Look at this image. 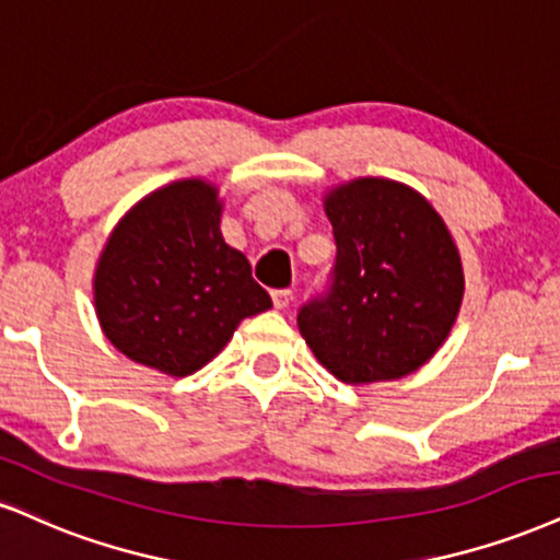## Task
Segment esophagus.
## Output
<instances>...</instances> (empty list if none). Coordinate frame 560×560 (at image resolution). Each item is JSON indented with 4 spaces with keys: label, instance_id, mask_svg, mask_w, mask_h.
I'll list each match as a JSON object with an SVG mask.
<instances>
[{
    "label": "esophagus",
    "instance_id": "1",
    "mask_svg": "<svg viewBox=\"0 0 560 560\" xmlns=\"http://www.w3.org/2000/svg\"><path fill=\"white\" fill-rule=\"evenodd\" d=\"M293 299V291H288V288H280V291H272V303L275 308H288V303Z\"/></svg>",
    "mask_w": 560,
    "mask_h": 560
}]
</instances>
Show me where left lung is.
<instances>
[{
    "mask_svg": "<svg viewBox=\"0 0 560 560\" xmlns=\"http://www.w3.org/2000/svg\"><path fill=\"white\" fill-rule=\"evenodd\" d=\"M324 210L337 254L327 291L299 308L301 335L348 384L412 374L446 340L465 291L444 220L389 178L345 184Z\"/></svg>",
    "mask_w": 560,
    "mask_h": 560,
    "instance_id": "1",
    "label": "left lung"
}]
</instances>
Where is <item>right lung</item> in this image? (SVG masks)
<instances>
[{
  "label": "right lung",
  "mask_w": 560,
  "mask_h": 560,
  "mask_svg": "<svg viewBox=\"0 0 560 560\" xmlns=\"http://www.w3.org/2000/svg\"><path fill=\"white\" fill-rule=\"evenodd\" d=\"M218 189L199 178L135 205L95 269V312L116 350L171 376L212 361L272 299L220 233Z\"/></svg>",
  "instance_id": "right-lung-1"
}]
</instances>
